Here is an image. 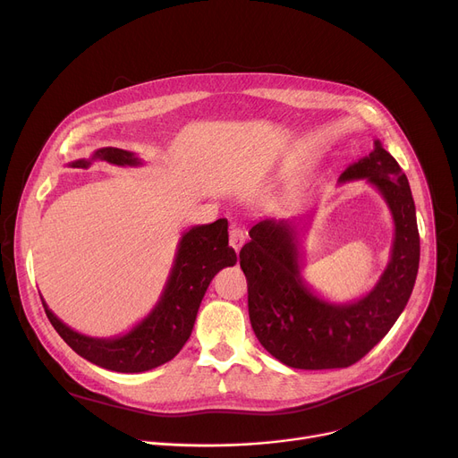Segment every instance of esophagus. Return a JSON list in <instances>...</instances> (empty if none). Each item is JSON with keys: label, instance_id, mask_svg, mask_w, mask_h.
<instances>
[{"label": "esophagus", "instance_id": "34e87169", "mask_svg": "<svg viewBox=\"0 0 458 458\" xmlns=\"http://www.w3.org/2000/svg\"><path fill=\"white\" fill-rule=\"evenodd\" d=\"M244 242H246V233L242 231L240 227H233V229L229 231V246H231L234 251H240V248L244 246Z\"/></svg>", "mask_w": 458, "mask_h": 458}]
</instances>
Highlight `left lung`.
Here are the masks:
<instances>
[{
    "label": "left lung",
    "mask_w": 458,
    "mask_h": 458,
    "mask_svg": "<svg viewBox=\"0 0 458 458\" xmlns=\"http://www.w3.org/2000/svg\"><path fill=\"white\" fill-rule=\"evenodd\" d=\"M366 179L386 201L394 220L390 260L375 286L357 301L336 303L303 279L301 233L307 220L262 218L240 250L248 279L251 327L267 353L298 369L347 368L392 329L407 307L420 266L416 207L397 160L373 142V151L349 165L338 182Z\"/></svg>",
    "instance_id": "obj_1"
}]
</instances>
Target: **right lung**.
Segmentation results:
<instances>
[{
	"label": "right lung",
	"mask_w": 458,
	"mask_h": 458,
	"mask_svg": "<svg viewBox=\"0 0 458 458\" xmlns=\"http://www.w3.org/2000/svg\"><path fill=\"white\" fill-rule=\"evenodd\" d=\"M94 160L116 166H140L132 151L101 148L90 158L70 163L72 168H89ZM236 264L229 248L227 220L194 225L182 233L168 281L151 312L129 333L113 338H96L73 331L49 310L42 300L51 326L77 355L89 362L120 373H140L172 360L191 338L203 295L220 270Z\"/></svg>",
	"instance_id": "obj_1"
}]
</instances>
